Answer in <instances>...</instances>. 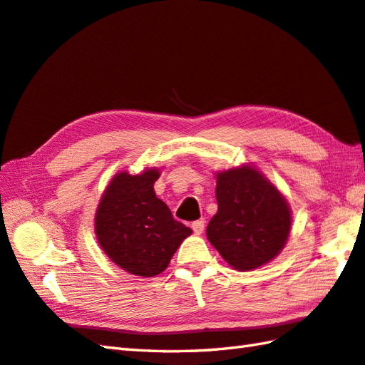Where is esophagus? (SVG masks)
<instances>
[{"mask_svg": "<svg viewBox=\"0 0 365 365\" xmlns=\"http://www.w3.org/2000/svg\"><path fill=\"white\" fill-rule=\"evenodd\" d=\"M191 227H192V230H195V234L196 235H200L204 232V227H205V222L202 221V220H197V221H195L191 224Z\"/></svg>", "mask_w": 365, "mask_h": 365, "instance_id": "1", "label": "esophagus"}]
</instances>
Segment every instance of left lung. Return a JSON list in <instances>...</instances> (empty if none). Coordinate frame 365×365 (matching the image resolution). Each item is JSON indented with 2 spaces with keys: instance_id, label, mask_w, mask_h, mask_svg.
<instances>
[{
  "instance_id": "left-lung-1",
  "label": "left lung",
  "mask_w": 365,
  "mask_h": 365,
  "mask_svg": "<svg viewBox=\"0 0 365 365\" xmlns=\"http://www.w3.org/2000/svg\"><path fill=\"white\" fill-rule=\"evenodd\" d=\"M218 212L207 238L229 267L251 271L284 250L292 230V210L284 195L252 165L216 173Z\"/></svg>"
}]
</instances>
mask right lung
I'll list each match as a JSON object with an SVG mask.
<instances>
[{
    "label": "right lung",
    "instance_id": "obj_1",
    "mask_svg": "<svg viewBox=\"0 0 365 365\" xmlns=\"http://www.w3.org/2000/svg\"><path fill=\"white\" fill-rule=\"evenodd\" d=\"M160 169L118 173L108 183L96 212V237L102 251L127 273L152 277L163 273L191 229L174 220L157 197Z\"/></svg>",
    "mask_w": 365,
    "mask_h": 365
}]
</instances>
